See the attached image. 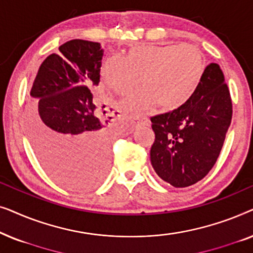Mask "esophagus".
<instances>
[{
  "label": "esophagus",
  "instance_id": "esophagus-1",
  "mask_svg": "<svg viewBox=\"0 0 253 253\" xmlns=\"http://www.w3.org/2000/svg\"><path fill=\"white\" fill-rule=\"evenodd\" d=\"M132 123L134 126H141V124H148V120L145 119V117L134 116L132 119Z\"/></svg>",
  "mask_w": 253,
  "mask_h": 253
}]
</instances>
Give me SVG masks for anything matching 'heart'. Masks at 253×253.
I'll return each mask as SVG.
<instances>
[{"label":"heart","mask_w":253,"mask_h":253,"mask_svg":"<svg viewBox=\"0 0 253 253\" xmlns=\"http://www.w3.org/2000/svg\"><path fill=\"white\" fill-rule=\"evenodd\" d=\"M205 55L191 44H143L130 48L126 57L110 56L101 68L102 81L117 94L130 92L140 83L143 87L131 93L122 105L140 113L154 103L170 112L185 105L205 78Z\"/></svg>","instance_id":"1"}]
</instances>
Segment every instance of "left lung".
<instances>
[{"instance_id": "8db88e82", "label": "left lung", "mask_w": 253, "mask_h": 253, "mask_svg": "<svg viewBox=\"0 0 253 253\" xmlns=\"http://www.w3.org/2000/svg\"><path fill=\"white\" fill-rule=\"evenodd\" d=\"M233 116L229 89L220 65H207L205 78L185 105L151 117L155 133L151 164L175 188L195 184L219 158Z\"/></svg>"}]
</instances>
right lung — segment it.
<instances>
[{
    "label": "right lung",
    "mask_w": 253,
    "mask_h": 253,
    "mask_svg": "<svg viewBox=\"0 0 253 253\" xmlns=\"http://www.w3.org/2000/svg\"><path fill=\"white\" fill-rule=\"evenodd\" d=\"M58 49L41 63L31 88V96L39 100V116L31 122L30 137L51 177L75 190H89L106 174L114 137L96 117L88 88L100 83L103 49L81 39Z\"/></svg>",
    "instance_id": "add662e5"
}]
</instances>
